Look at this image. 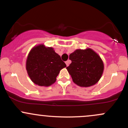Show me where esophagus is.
Masks as SVG:
<instances>
[{"mask_svg": "<svg viewBox=\"0 0 128 128\" xmlns=\"http://www.w3.org/2000/svg\"><path fill=\"white\" fill-rule=\"evenodd\" d=\"M70 61H67L66 62V66H67V67H68V66H69V64H70Z\"/></svg>", "mask_w": 128, "mask_h": 128, "instance_id": "obj_1", "label": "esophagus"}]
</instances>
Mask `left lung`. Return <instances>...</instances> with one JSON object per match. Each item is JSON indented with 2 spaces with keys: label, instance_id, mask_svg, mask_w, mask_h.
I'll list each match as a JSON object with an SVG mask.
<instances>
[{
  "label": "left lung",
  "instance_id": "8db88e82",
  "mask_svg": "<svg viewBox=\"0 0 128 128\" xmlns=\"http://www.w3.org/2000/svg\"><path fill=\"white\" fill-rule=\"evenodd\" d=\"M69 60L72 63L66 68L76 85L88 88L100 80L104 71L103 61L92 49H76L70 53Z\"/></svg>",
  "mask_w": 128,
  "mask_h": 128
}]
</instances>
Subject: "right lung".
Segmentation results:
<instances>
[{
	"label": "right lung",
	"instance_id": "add662e5",
	"mask_svg": "<svg viewBox=\"0 0 128 128\" xmlns=\"http://www.w3.org/2000/svg\"><path fill=\"white\" fill-rule=\"evenodd\" d=\"M66 67L53 47L39 44L28 54L26 70L32 82L39 86L48 87L55 82L60 72Z\"/></svg>",
	"mask_w": 128,
	"mask_h": 128
}]
</instances>
